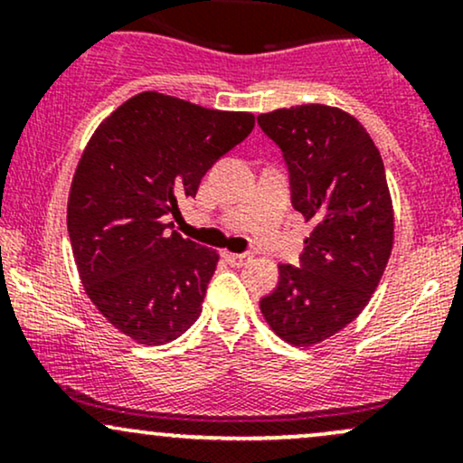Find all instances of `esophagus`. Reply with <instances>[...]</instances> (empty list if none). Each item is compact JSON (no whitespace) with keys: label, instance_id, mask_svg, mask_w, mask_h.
Returning a JSON list of instances; mask_svg holds the SVG:
<instances>
[{"label":"esophagus","instance_id":"1","mask_svg":"<svg viewBox=\"0 0 463 463\" xmlns=\"http://www.w3.org/2000/svg\"><path fill=\"white\" fill-rule=\"evenodd\" d=\"M224 259L231 265H246V263H250L252 261V254L250 252H224Z\"/></svg>","mask_w":463,"mask_h":463}]
</instances>
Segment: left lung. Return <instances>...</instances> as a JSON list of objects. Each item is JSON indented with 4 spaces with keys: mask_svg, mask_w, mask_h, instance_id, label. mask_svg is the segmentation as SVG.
<instances>
[{
    "mask_svg": "<svg viewBox=\"0 0 463 463\" xmlns=\"http://www.w3.org/2000/svg\"><path fill=\"white\" fill-rule=\"evenodd\" d=\"M257 121L283 152L291 204L313 224L300 268L279 265L261 313L287 344L313 346L364 311L385 272L394 209L383 158L364 126L335 106H291Z\"/></svg>",
    "mask_w": 463,
    "mask_h": 463,
    "instance_id": "left-lung-1",
    "label": "left lung"
}]
</instances>
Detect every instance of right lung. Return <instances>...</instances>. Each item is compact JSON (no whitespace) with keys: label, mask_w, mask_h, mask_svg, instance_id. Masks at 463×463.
<instances>
[{"label":"right lung","mask_w":463,"mask_h":463,"mask_svg":"<svg viewBox=\"0 0 463 463\" xmlns=\"http://www.w3.org/2000/svg\"><path fill=\"white\" fill-rule=\"evenodd\" d=\"M252 128V113L143 91L93 132L71 180L67 228L84 291L119 333L163 346L198 320L220 254L167 220Z\"/></svg>","instance_id":"obj_1"}]
</instances>
